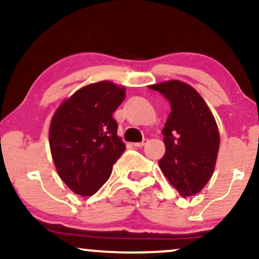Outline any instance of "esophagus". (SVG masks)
<instances>
[{
    "label": "esophagus",
    "mask_w": 259,
    "mask_h": 259,
    "mask_svg": "<svg viewBox=\"0 0 259 259\" xmlns=\"http://www.w3.org/2000/svg\"><path fill=\"white\" fill-rule=\"evenodd\" d=\"M147 144H148V139H144L141 142H136V144H134V146H135V147H142V146H145V145H147Z\"/></svg>",
    "instance_id": "obj_1"
}]
</instances>
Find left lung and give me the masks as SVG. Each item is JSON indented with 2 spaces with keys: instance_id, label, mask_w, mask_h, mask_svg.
Segmentation results:
<instances>
[{
  "instance_id": "1",
  "label": "left lung",
  "mask_w": 259,
  "mask_h": 259,
  "mask_svg": "<svg viewBox=\"0 0 259 259\" xmlns=\"http://www.w3.org/2000/svg\"><path fill=\"white\" fill-rule=\"evenodd\" d=\"M150 88L170 105L162 130L165 153L159 167L183 197L197 194L212 177L218 156L214 117L200 94L185 82L170 80Z\"/></svg>"
}]
</instances>
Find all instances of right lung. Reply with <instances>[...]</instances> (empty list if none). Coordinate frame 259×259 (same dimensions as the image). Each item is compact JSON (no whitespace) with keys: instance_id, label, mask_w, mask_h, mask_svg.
I'll use <instances>...</instances> for the list:
<instances>
[{"instance_id":"right-lung-1","label":"right lung","mask_w":259,"mask_h":259,"mask_svg":"<svg viewBox=\"0 0 259 259\" xmlns=\"http://www.w3.org/2000/svg\"><path fill=\"white\" fill-rule=\"evenodd\" d=\"M124 99L125 89L100 81L73 94L53 115L49 136L52 158L61 179L75 194L99 191L125 150L113 118Z\"/></svg>"}]
</instances>
